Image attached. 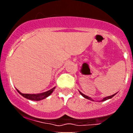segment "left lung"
I'll use <instances>...</instances> for the list:
<instances>
[{
  "label": "left lung",
  "mask_w": 133,
  "mask_h": 133,
  "mask_svg": "<svg viewBox=\"0 0 133 133\" xmlns=\"http://www.w3.org/2000/svg\"><path fill=\"white\" fill-rule=\"evenodd\" d=\"M79 92H80V94H81V95H82V96H83V97H84V98H87V99H89V100H90V101H94L93 99H92V98H90V97H88V96H87V95H84V94H83V93H82V92H81V91H79ZM116 94H117V93L114 94V95H111V96H109V97H104V98H103V99L101 100V101H99V102H103V101H107V100H108V99H110V98H112V97H113L114 96H115V95H116Z\"/></svg>",
  "instance_id": "obj_1"
}]
</instances>
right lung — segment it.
Returning a JSON list of instances; mask_svg holds the SVG:
<instances>
[{
    "instance_id": "obj_1",
    "label": "right lung",
    "mask_w": 133,
    "mask_h": 133,
    "mask_svg": "<svg viewBox=\"0 0 133 133\" xmlns=\"http://www.w3.org/2000/svg\"><path fill=\"white\" fill-rule=\"evenodd\" d=\"M55 87L52 88L50 90H48V91H46V92H42V93H38V94H23L22 92H21L18 90H17V91L18 92V93L20 95H21L24 98H27L29 100H31V101H41V100H43L44 98H47L49 96H50L51 94L52 93V92L55 90Z\"/></svg>"
}]
</instances>
